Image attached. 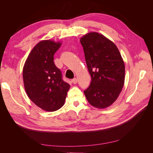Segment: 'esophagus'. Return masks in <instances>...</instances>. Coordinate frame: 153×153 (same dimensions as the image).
<instances>
[{
  "label": "esophagus",
  "mask_w": 153,
  "mask_h": 153,
  "mask_svg": "<svg viewBox=\"0 0 153 153\" xmlns=\"http://www.w3.org/2000/svg\"><path fill=\"white\" fill-rule=\"evenodd\" d=\"M77 81H78V80H77V78H73V79L72 80V82H73V83L74 84H76V83H77Z\"/></svg>",
  "instance_id": "1"
}]
</instances>
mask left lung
I'll return each instance as SVG.
<instances>
[{"mask_svg":"<svg viewBox=\"0 0 153 153\" xmlns=\"http://www.w3.org/2000/svg\"><path fill=\"white\" fill-rule=\"evenodd\" d=\"M80 43L91 76L85 96L92 106L105 108L114 103L122 91L125 78L123 59L116 45L98 32L86 34Z\"/></svg>","mask_w":153,"mask_h":153,"instance_id":"8db88e82","label":"left lung"}]
</instances>
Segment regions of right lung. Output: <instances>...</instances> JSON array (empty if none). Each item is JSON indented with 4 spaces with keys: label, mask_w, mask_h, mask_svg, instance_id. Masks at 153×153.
Segmentation results:
<instances>
[{
    "label": "right lung",
    "mask_w": 153,
    "mask_h": 153,
    "mask_svg": "<svg viewBox=\"0 0 153 153\" xmlns=\"http://www.w3.org/2000/svg\"><path fill=\"white\" fill-rule=\"evenodd\" d=\"M61 45L52 40L41 41L32 48L23 68L27 96L35 105L48 112L62 107L70 88L53 62V55Z\"/></svg>",
    "instance_id": "add662e5"
}]
</instances>
